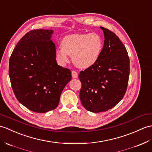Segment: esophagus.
I'll use <instances>...</instances> for the list:
<instances>
[{"mask_svg":"<svg viewBox=\"0 0 152 152\" xmlns=\"http://www.w3.org/2000/svg\"><path fill=\"white\" fill-rule=\"evenodd\" d=\"M72 76L73 78H77V76H78V75H77V73L76 70H72Z\"/></svg>","mask_w":152,"mask_h":152,"instance_id":"1","label":"esophagus"}]
</instances>
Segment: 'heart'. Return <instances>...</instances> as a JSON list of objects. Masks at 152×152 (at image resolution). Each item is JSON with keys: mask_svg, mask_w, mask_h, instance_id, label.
Wrapping results in <instances>:
<instances>
[{"mask_svg": "<svg viewBox=\"0 0 152 152\" xmlns=\"http://www.w3.org/2000/svg\"><path fill=\"white\" fill-rule=\"evenodd\" d=\"M104 43L99 35L75 34L65 37L61 41V48L56 50L58 61L64 65L72 56L74 64L81 69H87L94 65L99 59Z\"/></svg>", "mask_w": 152, "mask_h": 152, "instance_id": "1", "label": "heart"}]
</instances>
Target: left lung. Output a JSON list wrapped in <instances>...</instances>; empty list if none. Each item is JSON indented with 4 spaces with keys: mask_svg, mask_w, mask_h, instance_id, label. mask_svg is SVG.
<instances>
[{
    "mask_svg": "<svg viewBox=\"0 0 152 152\" xmlns=\"http://www.w3.org/2000/svg\"><path fill=\"white\" fill-rule=\"evenodd\" d=\"M104 34L103 50L94 65L81 71L80 98L83 107L104 112L121 101L128 87L129 59L125 46L113 31L100 27Z\"/></svg>",
    "mask_w": 152,
    "mask_h": 152,
    "instance_id": "obj_1",
    "label": "left lung"
}]
</instances>
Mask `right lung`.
<instances>
[{
	"label": "right lung",
	"instance_id": "add662e5",
	"mask_svg": "<svg viewBox=\"0 0 152 152\" xmlns=\"http://www.w3.org/2000/svg\"><path fill=\"white\" fill-rule=\"evenodd\" d=\"M52 30L26 34L13 49L9 76L17 99L30 110L46 113L56 109L65 86L72 78L69 69L56 62Z\"/></svg>",
	"mask_w": 152,
	"mask_h": 152
}]
</instances>
